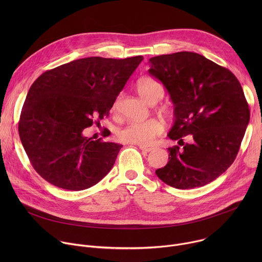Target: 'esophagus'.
Wrapping results in <instances>:
<instances>
[{
	"instance_id": "34e87169",
	"label": "esophagus",
	"mask_w": 262,
	"mask_h": 262,
	"mask_svg": "<svg viewBox=\"0 0 262 262\" xmlns=\"http://www.w3.org/2000/svg\"><path fill=\"white\" fill-rule=\"evenodd\" d=\"M139 148L141 149V150H143V151L150 152V151H152L154 149L156 148V146H154V145H142V144H140V145H139Z\"/></svg>"
}]
</instances>
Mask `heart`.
<instances>
[{"label":"heart","instance_id":"b5f03b06","mask_svg":"<svg viewBox=\"0 0 262 262\" xmlns=\"http://www.w3.org/2000/svg\"><path fill=\"white\" fill-rule=\"evenodd\" d=\"M136 89L139 95L148 103L158 101L164 92L162 84L150 78L143 77L138 80ZM118 101L115 102L114 108L117 107ZM164 129L161 120L150 118L143 121H130L118 132V138L122 142L133 144H148L155 137L160 135Z\"/></svg>","mask_w":262,"mask_h":262}]
</instances>
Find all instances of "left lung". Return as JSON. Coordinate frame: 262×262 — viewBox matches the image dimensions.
Instances as JSON below:
<instances>
[{
	"mask_svg": "<svg viewBox=\"0 0 262 262\" xmlns=\"http://www.w3.org/2000/svg\"><path fill=\"white\" fill-rule=\"evenodd\" d=\"M148 63L149 74L173 102L168 137L178 140V146L168 148L169 162L156 174L180 190L208 184L234 162L250 121L241 83L229 69L197 53L157 56ZM185 135L191 138L189 143L182 140Z\"/></svg>",
	"mask_w": 262,
	"mask_h": 262,
	"instance_id": "1",
	"label": "left lung"
}]
</instances>
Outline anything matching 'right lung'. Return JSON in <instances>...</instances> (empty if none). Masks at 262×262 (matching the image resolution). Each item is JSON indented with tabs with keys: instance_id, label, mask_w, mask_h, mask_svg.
<instances>
[{
	"instance_id": "1",
	"label": "right lung",
	"mask_w": 262,
	"mask_h": 262,
	"mask_svg": "<svg viewBox=\"0 0 262 262\" xmlns=\"http://www.w3.org/2000/svg\"><path fill=\"white\" fill-rule=\"evenodd\" d=\"M142 60L78 59L43 72L33 83L18 133L33 168L43 179L64 190L82 191L113 168L122 145L88 139L83 130L108 115Z\"/></svg>"
}]
</instances>
